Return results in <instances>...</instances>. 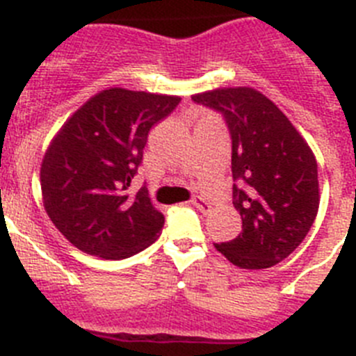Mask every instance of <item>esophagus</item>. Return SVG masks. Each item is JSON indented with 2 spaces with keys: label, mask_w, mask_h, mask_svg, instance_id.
<instances>
[{
  "label": "esophagus",
  "mask_w": 356,
  "mask_h": 356,
  "mask_svg": "<svg viewBox=\"0 0 356 356\" xmlns=\"http://www.w3.org/2000/svg\"><path fill=\"white\" fill-rule=\"evenodd\" d=\"M191 204H193V206L197 207L200 213H209V211H211L209 202H207L204 197H200V195H195V197L191 198Z\"/></svg>",
  "instance_id": "1"
}]
</instances>
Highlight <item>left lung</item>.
I'll return each mask as SVG.
<instances>
[{
    "label": "left lung",
    "mask_w": 356,
    "mask_h": 356,
    "mask_svg": "<svg viewBox=\"0 0 356 356\" xmlns=\"http://www.w3.org/2000/svg\"><path fill=\"white\" fill-rule=\"evenodd\" d=\"M191 99L222 115L232 142V204L243 230L214 246L234 266L271 268L300 246L318 214L312 150L289 118L254 88H218Z\"/></svg>",
    "instance_id": "obj_1"
}]
</instances>
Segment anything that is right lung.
<instances>
[{"label":"right lung","mask_w":356,"mask_h":356,"mask_svg":"<svg viewBox=\"0 0 356 356\" xmlns=\"http://www.w3.org/2000/svg\"><path fill=\"white\" fill-rule=\"evenodd\" d=\"M181 97L110 88L86 101L51 142L42 168L44 207L76 248L127 259L154 243L165 216L147 188L131 193L150 129Z\"/></svg>","instance_id":"1"}]
</instances>
